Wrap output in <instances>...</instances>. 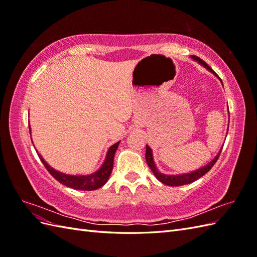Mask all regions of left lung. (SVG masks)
I'll use <instances>...</instances> for the list:
<instances>
[{
    "mask_svg": "<svg viewBox=\"0 0 257 257\" xmlns=\"http://www.w3.org/2000/svg\"><path fill=\"white\" fill-rule=\"evenodd\" d=\"M194 60L198 61L200 64L204 65L205 68H207L208 70L210 71V72H213V70L208 65L205 61H202L200 58L196 57V56H193L192 57ZM214 73V72H213ZM222 82V81H221ZM220 153H221V151H220L218 153V156L214 158L211 162L204 166V168H201L199 170H197L195 172H192V173H188V174H183V175H164V174H161V173L157 170L156 168V164H154V161H153V158H152V151L150 147L147 146V151H146V161L147 163L149 165V168L151 169V171L153 172V174L156 175V177L158 178V180L163 183L165 185H169V186H182V185H186V184H190L193 183L195 181L198 180V178H200L201 176H204L207 172H209L211 170L212 166L216 164L217 160L219 159L220 157Z\"/></svg>",
    "mask_w": 257,
    "mask_h": 257,
    "instance_id": "1",
    "label": "left lung"
}]
</instances>
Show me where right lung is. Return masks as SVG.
I'll use <instances>...</instances> for the list:
<instances>
[{
	"label": "right lung",
	"instance_id": "obj_1",
	"mask_svg": "<svg viewBox=\"0 0 257 257\" xmlns=\"http://www.w3.org/2000/svg\"><path fill=\"white\" fill-rule=\"evenodd\" d=\"M118 146H119V142L112 145L109 148L108 152H107L106 160L104 164L101 165V168L96 173H94V174L86 175V176H72V175L63 174V173L58 172L56 170H53L52 168H50V166L46 163V161L41 158V156H39V154L38 157L41 162H43V164L45 165L47 171L49 172L59 183H61L65 185V186L71 187L73 189L88 190L89 192V190H95L101 187L103 185L106 184L107 181H108V177L110 176L111 171H112V166H114V157H115Z\"/></svg>",
	"mask_w": 257,
	"mask_h": 257
}]
</instances>
